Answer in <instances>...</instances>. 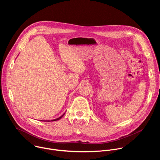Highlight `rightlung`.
<instances>
[{
    "mask_svg": "<svg viewBox=\"0 0 160 160\" xmlns=\"http://www.w3.org/2000/svg\"><path fill=\"white\" fill-rule=\"evenodd\" d=\"M62 115V116H61V117H59V118H56V119H54V120H51V121H56V120H59V119H61V118H62V117H63V115ZM44 122H47V121H44ZM48 122H49V121H48ZM50 122H51V121H50Z\"/></svg>",
    "mask_w": 160,
    "mask_h": 160,
    "instance_id": "add662e5",
    "label": "right lung"
}]
</instances>
